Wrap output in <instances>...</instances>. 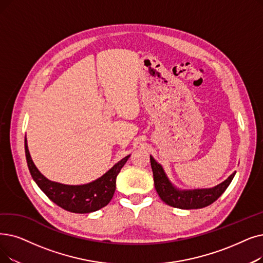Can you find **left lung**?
Wrapping results in <instances>:
<instances>
[{
  "mask_svg": "<svg viewBox=\"0 0 263 263\" xmlns=\"http://www.w3.org/2000/svg\"><path fill=\"white\" fill-rule=\"evenodd\" d=\"M151 164L154 173L155 188L159 197L170 206L181 210H196L209 206L222 195L236 173H232L221 184L213 188L180 190L172 185V182L168 180L166 174L164 173L162 166L152 156Z\"/></svg>",
  "mask_w": 263,
  "mask_h": 263,
  "instance_id": "1",
  "label": "left lung"
}]
</instances>
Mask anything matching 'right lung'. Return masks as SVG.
<instances>
[{"label":"right lung","mask_w":263,"mask_h":263,"mask_svg":"<svg viewBox=\"0 0 263 263\" xmlns=\"http://www.w3.org/2000/svg\"><path fill=\"white\" fill-rule=\"evenodd\" d=\"M25 149L31 176L41 190L58 206L76 214L96 212L106 206L115 192L117 175L130 157V155L124 157L103 176L89 184L73 186L51 181L40 172L31 159L27 139H25Z\"/></svg>","instance_id":"1"}]
</instances>
